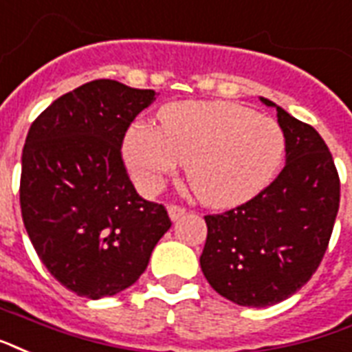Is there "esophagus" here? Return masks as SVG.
I'll list each match as a JSON object with an SVG mask.
<instances>
[{"mask_svg": "<svg viewBox=\"0 0 352 352\" xmlns=\"http://www.w3.org/2000/svg\"><path fill=\"white\" fill-rule=\"evenodd\" d=\"M168 212H170V218L173 219V221H177V219L182 218V216L186 214V208L181 205H170L168 206Z\"/></svg>", "mask_w": 352, "mask_h": 352, "instance_id": "esophagus-1", "label": "esophagus"}]
</instances>
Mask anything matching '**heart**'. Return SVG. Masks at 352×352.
<instances>
[{"mask_svg": "<svg viewBox=\"0 0 352 352\" xmlns=\"http://www.w3.org/2000/svg\"><path fill=\"white\" fill-rule=\"evenodd\" d=\"M160 129L138 123L125 138L134 179L151 190L177 164L201 203L234 206L264 190L283 162L286 138L275 120L227 101L166 104Z\"/></svg>", "mask_w": 352, "mask_h": 352, "instance_id": "b5f03b06", "label": "heart"}]
</instances>
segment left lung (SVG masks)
<instances>
[{
  "label": "left lung",
  "mask_w": 352,
  "mask_h": 352,
  "mask_svg": "<svg viewBox=\"0 0 352 352\" xmlns=\"http://www.w3.org/2000/svg\"><path fill=\"white\" fill-rule=\"evenodd\" d=\"M277 116L286 166L253 199L205 216L203 275L240 307L277 305L302 288L325 256L340 208V175L325 140L280 107Z\"/></svg>",
  "instance_id": "obj_1"
}]
</instances>
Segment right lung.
<instances>
[{"label": "right lung", "mask_w": 352, "mask_h": 352, "mask_svg": "<svg viewBox=\"0 0 352 352\" xmlns=\"http://www.w3.org/2000/svg\"><path fill=\"white\" fill-rule=\"evenodd\" d=\"M155 99L111 79L55 99L21 153V218L58 283L101 299L134 284L171 227L164 205L136 194L122 157L125 133Z\"/></svg>", "instance_id": "1"}]
</instances>
